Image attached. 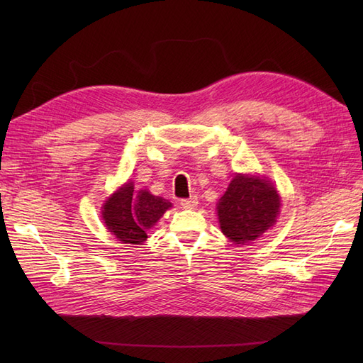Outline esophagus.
I'll return each instance as SVG.
<instances>
[{"mask_svg":"<svg viewBox=\"0 0 363 363\" xmlns=\"http://www.w3.org/2000/svg\"><path fill=\"white\" fill-rule=\"evenodd\" d=\"M196 204H199V199H196V196H191V199L180 200V206L183 208H195Z\"/></svg>","mask_w":363,"mask_h":363,"instance_id":"obj_1","label":"esophagus"}]
</instances>
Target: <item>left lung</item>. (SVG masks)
Masks as SVG:
<instances>
[{"label": "left lung", "mask_w": 363, "mask_h": 363, "mask_svg": "<svg viewBox=\"0 0 363 363\" xmlns=\"http://www.w3.org/2000/svg\"><path fill=\"white\" fill-rule=\"evenodd\" d=\"M216 211L221 232L232 242L247 245L276 224L280 195L268 179L236 174Z\"/></svg>", "instance_id": "left-lung-1"}]
</instances>
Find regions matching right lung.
Here are the masks:
<instances>
[{"mask_svg":"<svg viewBox=\"0 0 363 363\" xmlns=\"http://www.w3.org/2000/svg\"><path fill=\"white\" fill-rule=\"evenodd\" d=\"M172 204L140 189L135 194L133 182H128L108 196L103 204V221L123 244L139 245L147 240V230L155 225Z\"/></svg>","mask_w":363,"mask_h":363,"instance_id":"1","label":"right lung"}]
</instances>
